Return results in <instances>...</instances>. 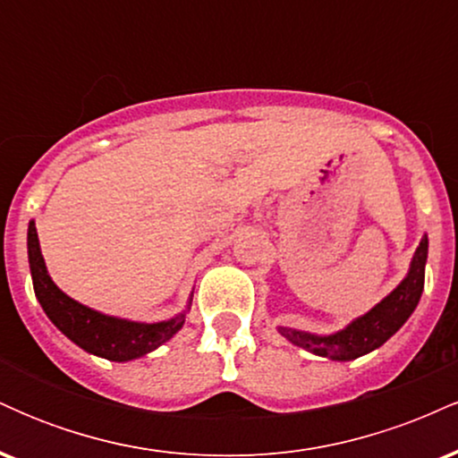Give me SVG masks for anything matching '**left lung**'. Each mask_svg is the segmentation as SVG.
Returning a JSON list of instances; mask_svg holds the SVG:
<instances>
[{"instance_id": "1", "label": "left lung", "mask_w": 458, "mask_h": 458, "mask_svg": "<svg viewBox=\"0 0 458 458\" xmlns=\"http://www.w3.org/2000/svg\"><path fill=\"white\" fill-rule=\"evenodd\" d=\"M427 251L428 239L424 236L420 241V247L415 250L411 269H409L407 277L394 288L390 295L383 299L379 306H375L364 317L353 320L346 329L334 335H312L306 334V331L280 327L282 335H286L293 344L301 346L310 353L329 357V360L335 361L357 360V357L379 349L387 338H392L403 327L404 320L411 317L415 306H418L420 295L424 291Z\"/></svg>"}]
</instances>
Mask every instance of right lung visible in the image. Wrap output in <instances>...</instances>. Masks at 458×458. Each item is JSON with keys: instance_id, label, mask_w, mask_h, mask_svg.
Listing matches in <instances>:
<instances>
[{"instance_id": "right-lung-1", "label": "right lung", "mask_w": 458, "mask_h": 458, "mask_svg": "<svg viewBox=\"0 0 458 458\" xmlns=\"http://www.w3.org/2000/svg\"><path fill=\"white\" fill-rule=\"evenodd\" d=\"M28 256L34 293L45 314L66 338L81 346L88 353L112 361H127L141 357L172 338L185 323V312L163 323H133V320L105 317L101 312L81 306L71 299L47 276V267L40 254L38 234L34 222L28 228Z\"/></svg>"}]
</instances>
